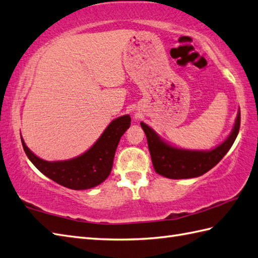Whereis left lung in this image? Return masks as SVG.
<instances>
[{
    "instance_id": "1",
    "label": "left lung",
    "mask_w": 258,
    "mask_h": 258,
    "mask_svg": "<svg viewBox=\"0 0 258 258\" xmlns=\"http://www.w3.org/2000/svg\"><path fill=\"white\" fill-rule=\"evenodd\" d=\"M241 125V112L238 111L236 121L230 136L212 151H188L175 148L164 141L155 132L141 122V126L145 132L151 153L154 169L158 175L169 179H185L202 176L217 165L229 152L234 143Z\"/></svg>"
}]
</instances>
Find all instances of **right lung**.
Instances as JSON below:
<instances>
[{"mask_svg":"<svg viewBox=\"0 0 258 258\" xmlns=\"http://www.w3.org/2000/svg\"><path fill=\"white\" fill-rule=\"evenodd\" d=\"M130 125L128 115L115 118L88 152L70 160L52 163L43 160L29 151L23 139L22 144L29 160L45 176L69 189L85 190L95 187L109 177L118 142Z\"/></svg>","mask_w":258,"mask_h":258,"instance_id":"1","label":"right lung"}]
</instances>
